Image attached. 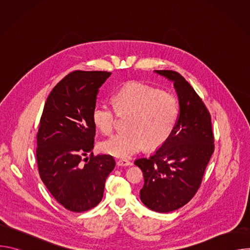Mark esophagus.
Returning a JSON list of instances; mask_svg holds the SVG:
<instances>
[{
	"label": "esophagus",
	"mask_w": 250,
	"mask_h": 250,
	"mask_svg": "<svg viewBox=\"0 0 250 250\" xmlns=\"http://www.w3.org/2000/svg\"><path fill=\"white\" fill-rule=\"evenodd\" d=\"M117 164H118L119 166H125V167H126V166H131V165H132V162H131L130 160H127V159H120V160L117 161Z\"/></svg>",
	"instance_id": "esophagus-1"
}]
</instances>
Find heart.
Masks as SVG:
<instances>
[{"label": "heart", "instance_id": "heart-1", "mask_svg": "<svg viewBox=\"0 0 250 250\" xmlns=\"http://www.w3.org/2000/svg\"><path fill=\"white\" fill-rule=\"evenodd\" d=\"M115 106L99 104L93 110V122L104 133L116 127L118 113L131 115L127 131L114 134L102 142L103 151L118 157H128L147 146L157 148L172 134L180 114V104L172 93L139 82L124 85L114 96Z\"/></svg>", "mask_w": 250, "mask_h": 250}]
</instances>
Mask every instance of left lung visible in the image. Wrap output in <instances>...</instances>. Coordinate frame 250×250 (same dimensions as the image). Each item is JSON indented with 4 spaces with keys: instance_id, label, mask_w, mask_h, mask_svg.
Here are the masks:
<instances>
[{
    "instance_id": "obj_1",
    "label": "left lung",
    "mask_w": 250,
    "mask_h": 250,
    "mask_svg": "<svg viewBox=\"0 0 250 250\" xmlns=\"http://www.w3.org/2000/svg\"><path fill=\"white\" fill-rule=\"evenodd\" d=\"M155 72L174 82L180 104L177 125L164 145L149 157L136 159L145 177L140 200L158 212L186 205L199 190L215 150L210 114L203 100L176 71Z\"/></svg>"
}]
</instances>
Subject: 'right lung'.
Listing matches in <instances>:
<instances>
[{
  "label": "right lung",
  "mask_w": 250,
  "mask_h": 250,
  "mask_svg": "<svg viewBox=\"0 0 250 250\" xmlns=\"http://www.w3.org/2000/svg\"><path fill=\"white\" fill-rule=\"evenodd\" d=\"M112 73L76 70L52 89L37 134V161L42 182L65 208L82 212L104 195L106 177L115 168L111 155H94L93 110L99 88ZM90 157L84 159L88 153Z\"/></svg>",
  "instance_id": "1"
}]
</instances>
